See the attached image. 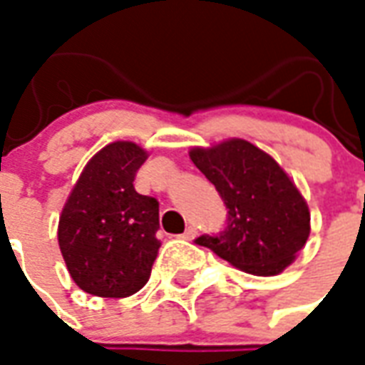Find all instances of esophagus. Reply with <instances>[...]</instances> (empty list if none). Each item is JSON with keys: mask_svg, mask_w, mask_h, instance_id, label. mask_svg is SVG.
<instances>
[{"mask_svg": "<svg viewBox=\"0 0 365 365\" xmlns=\"http://www.w3.org/2000/svg\"><path fill=\"white\" fill-rule=\"evenodd\" d=\"M197 236V230L195 228H193V226H187V228H185V232H183L182 236V240H187V242H190V240H193V237Z\"/></svg>", "mask_w": 365, "mask_h": 365, "instance_id": "34e87169", "label": "esophagus"}]
</instances>
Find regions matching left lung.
<instances>
[{"mask_svg": "<svg viewBox=\"0 0 365 365\" xmlns=\"http://www.w3.org/2000/svg\"><path fill=\"white\" fill-rule=\"evenodd\" d=\"M190 156L228 209L224 230L195 244L251 274L284 271L309 236V209L284 170L244 139L193 148Z\"/></svg>", "mask_w": 365, "mask_h": 365, "instance_id": "left-lung-1", "label": "left lung"}]
</instances>
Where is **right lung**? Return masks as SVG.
<instances>
[{"mask_svg":"<svg viewBox=\"0 0 365 365\" xmlns=\"http://www.w3.org/2000/svg\"><path fill=\"white\" fill-rule=\"evenodd\" d=\"M145 160L139 145L110 143L86 164L61 210L58 240L67 271L93 296L128 298L150 277L160 247L158 201L133 187Z\"/></svg>","mask_w":365,"mask_h":365,"instance_id":"obj_1","label":"right lung"}]
</instances>
